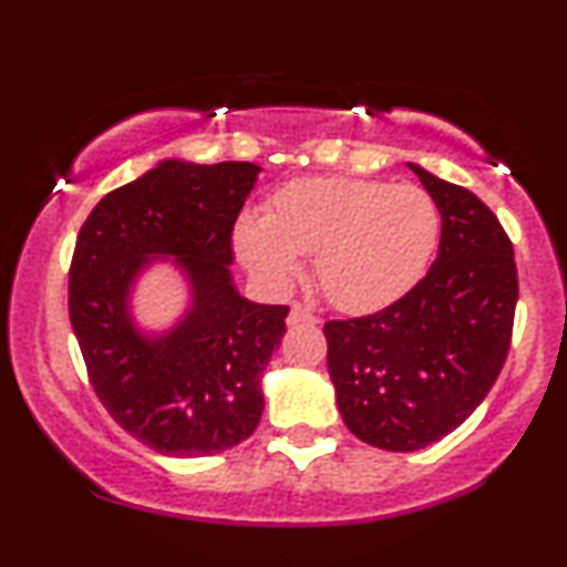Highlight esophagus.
<instances>
[{
    "label": "esophagus",
    "instance_id": "34e87169",
    "mask_svg": "<svg viewBox=\"0 0 567 567\" xmlns=\"http://www.w3.org/2000/svg\"><path fill=\"white\" fill-rule=\"evenodd\" d=\"M319 319L313 317V313L306 309L303 303H292L290 306V317H288V324L296 327V324H317Z\"/></svg>",
    "mask_w": 567,
    "mask_h": 567
}]
</instances>
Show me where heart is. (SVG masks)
I'll use <instances>...</instances> for the list:
<instances>
[{"instance_id":"heart-1","label":"heart","mask_w":567,"mask_h":567,"mask_svg":"<svg viewBox=\"0 0 567 567\" xmlns=\"http://www.w3.org/2000/svg\"><path fill=\"white\" fill-rule=\"evenodd\" d=\"M441 214L425 189L351 176H306L277 189L266 218L243 214L235 250L266 288L285 290L313 256L319 290L346 313L406 296L439 248Z\"/></svg>"}]
</instances>
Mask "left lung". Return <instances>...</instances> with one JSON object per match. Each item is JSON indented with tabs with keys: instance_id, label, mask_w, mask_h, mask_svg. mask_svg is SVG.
Returning a JSON list of instances; mask_svg holds the SVG:
<instances>
[{
	"instance_id": "obj_1",
	"label": "left lung",
	"mask_w": 567,
	"mask_h": 567,
	"mask_svg": "<svg viewBox=\"0 0 567 567\" xmlns=\"http://www.w3.org/2000/svg\"><path fill=\"white\" fill-rule=\"evenodd\" d=\"M441 214L427 275L401 301L324 324L340 417L385 452H414L465 422L499 378L513 340V243L486 203L409 163Z\"/></svg>"
}]
</instances>
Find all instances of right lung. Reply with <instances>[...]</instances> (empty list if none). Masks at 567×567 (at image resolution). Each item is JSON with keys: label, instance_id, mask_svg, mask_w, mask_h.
I'll return each instance as SVG.
<instances>
[{"label": "right lung", "instance_id": "obj_1", "mask_svg": "<svg viewBox=\"0 0 567 567\" xmlns=\"http://www.w3.org/2000/svg\"><path fill=\"white\" fill-rule=\"evenodd\" d=\"M258 172L243 161H163L102 197L76 237L68 313L89 383L126 433L161 454L227 452L261 420V374L290 309L231 285V229ZM155 255L175 256L194 303L150 339L131 322L127 292Z\"/></svg>", "mask_w": 567, "mask_h": 567}]
</instances>
